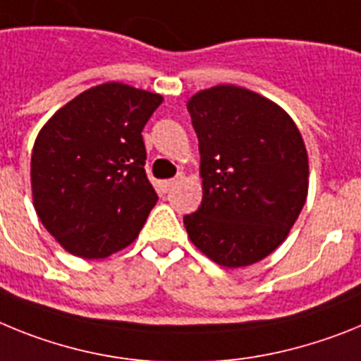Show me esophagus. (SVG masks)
<instances>
[{
	"label": "esophagus",
	"instance_id": "obj_1",
	"mask_svg": "<svg viewBox=\"0 0 361 361\" xmlns=\"http://www.w3.org/2000/svg\"><path fill=\"white\" fill-rule=\"evenodd\" d=\"M183 174H178L176 178H172V180H165V181H161V189H163V192H169V190L172 189V187H176L178 183H180V181H183Z\"/></svg>",
	"mask_w": 361,
	"mask_h": 361
}]
</instances>
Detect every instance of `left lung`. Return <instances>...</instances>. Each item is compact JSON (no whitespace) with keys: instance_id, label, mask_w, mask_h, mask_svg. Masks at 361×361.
<instances>
[{"instance_id":"1","label":"left lung","mask_w":361,"mask_h":361,"mask_svg":"<svg viewBox=\"0 0 361 361\" xmlns=\"http://www.w3.org/2000/svg\"><path fill=\"white\" fill-rule=\"evenodd\" d=\"M198 136L202 205L183 218L196 249L227 269L267 258L289 236L309 190V158L280 105L236 85L187 102Z\"/></svg>"}]
</instances>
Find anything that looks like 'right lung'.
Instances as JSON below:
<instances>
[{
    "mask_svg": "<svg viewBox=\"0 0 361 361\" xmlns=\"http://www.w3.org/2000/svg\"><path fill=\"white\" fill-rule=\"evenodd\" d=\"M163 98L109 81L42 127L30 158L32 203L59 245L98 259L133 243L158 202L142 130Z\"/></svg>",
    "mask_w": 361,
    "mask_h": 361,
    "instance_id": "add662e5",
    "label": "right lung"
}]
</instances>
